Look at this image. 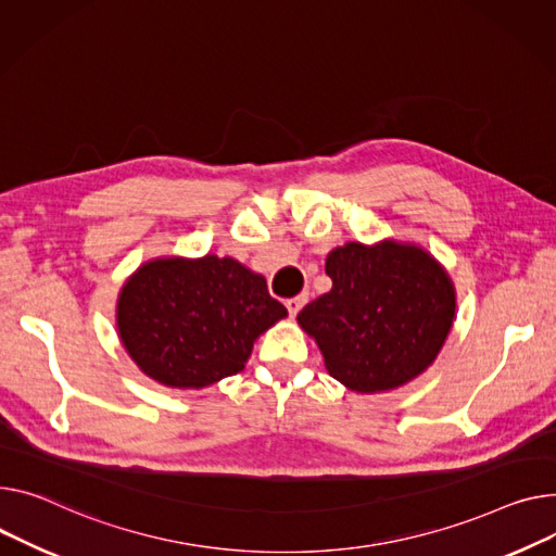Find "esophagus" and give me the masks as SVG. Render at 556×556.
<instances>
[{"label": "esophagus", "instance_id": "1", "mask_svg": "<svg viewBox=\"0 0 556 556\" xmlns=\"http://www.w3.org/2000/svg\"><path fill=\"white\" fill-rule=\"evenodd\" d=\"M308 302V298L306 294H298V298H290V300H286V308H288V313L294 317L298 315L302 308H304V304Z\"/></svg>", "mask_w": 556, "mask_h": 556}]
</instances>
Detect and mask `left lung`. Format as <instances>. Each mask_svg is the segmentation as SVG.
<instances>
[{"label": "left lung", "instance_id": "left-lung-1", "mask_svg": "<svg viewBox=\"0 0 556 556\" xmlns=\"http://www.w3.org/2000/svg\"><path fill=\"white\" fill-rule=\"evenodd\" d=\"M326 275L330 292L304 306L298 321L332 378L355 393H380L433 364L454 324L456 290L427 250L351 241L326 256Z\"/></svg>", "mask_w": 556, "mask_h": 556}]
</instances>
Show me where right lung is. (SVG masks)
Returning a JSON list of instances; mask_svg holds the SVG:
<instances>
[{
	"label": "right lung",
	"mask_w": 556,
	"mask_h": 556,
	"mask_svg": "<svg viewBox=\"0 0 556 556\" xmlns=\"http://www.w3.org/2000/svg\"><path fill=\"white\" fill-rule=\"evenodd\" d=\"M288 311L232 256L142 264L118 294V336L144 376L203 389L243 371L254 340Z\"/></svg>",
	"instance_id": "obj_1"
}]
</instances>
